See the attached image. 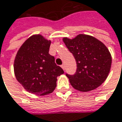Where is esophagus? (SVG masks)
Listing matches in <instances>:
<instances>
[{"instance_id": "34e87169", "label": "esophagus", "mask_w": 122, "mask_h": 122, "mask_svg": "<svg viewBox=\"0 0 122 122\" xmlns=\"http://www.w3.org/2000/svg\"><path fill=\"white\" fill-rule=\"evenodd\" d=\"M61 68H62V69L63 70V71H65V66L63 64V65H61Z\"/></svg>"}]
</instances>
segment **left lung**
Returning a JSON list of instances; mask_svg holds the SVG:
<instances>
[{
	"instance_id": "obj_1",
	"label": "left lung",
	"mask_w": 122,
	"mask_h": 122,
	"mask_svg": "<svg viewBox=\"0 0 122 122\" xmlns=\"http://www.w3.org/2000/svg\"><path fill=\"white\" fill-rule=\"evenodd\" d=\"M63 41L77 63L75 74H66L72 87L87 92L104 82L112 64L111 54L105 45L97 38L86 34H79L72 39L64 37Z\"/></svg>"
}]
</instances>
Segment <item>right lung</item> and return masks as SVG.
I'll return each instance as SVG.
<instances>
[{"label":"right lung","mask_w":122,"mask_h":122,"mask_svg":"<svg viewBox=\"0 0 122 122\" xmlns=\"http://www.w3.org/2000/svg\"><path fill=\"white\" fill-rule=\"evenodd\" d=\"M51 40L41 34L29 37L20 47L14 61L16 79L30 93L51 94L56 86L57 77L63 74L49 54Z\"/></svg>","instance_id":"1"}]
</instances>
